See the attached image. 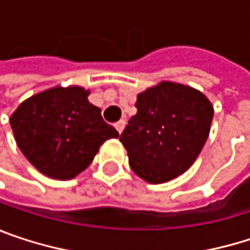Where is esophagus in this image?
Masks as SVG:
<instances>
[{
  "label": "esophagus",
  "instance_id": "esophagus-1",
  "mask_svg": "<svg viewBox=\"0 0 250 250\" xmlns=\"http://www.w3.org/2000/svg\"><path fill=\"white\" fill-rule=\"evenodd\" d=\"M116 128H117V131H119V133H122V131H123V130H125V120H120V122H117V123H116Z\"/></svg>",
  "mask_w": 250,
  "mask_h": 250
}]
</instances>
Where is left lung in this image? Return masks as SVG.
<instances>
[{
	"mask_svg": "<svg viewBox=\"0 0 250 250\" xmlns=\"http://www.w3.org/2000/svg\"><path fill=\"white\" fill-rule=\"evenodd\" d=\"M137 113L120 136L133 172L149 184L174 179L195 162L214 108L198 89L162 81L137 95Z\"/></svg>",
	"mask_w": 250,
	"mask_h": 250,
	"instance_id": "1",
	"label": "left lung"
}]
</instances>
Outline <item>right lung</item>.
Returning <instances> with one entry per match:
<instances>
[{"label":"right lung","mask_w":250,"mask_h":250,"mask_svg":"<svg viewBox=\"0 0 250 250\" xmlns=\"http://www.w3.org/2000/svg\"><path fill=\"white\" fill-rule=\"evenodd\" d=\"M88 95L82 86L59 85L31 95L11 114L17 146L39 172L72 179L89 167L105 140L119 137Z\"/></svg>","instance_id":"obj_1"}]
</instances>
